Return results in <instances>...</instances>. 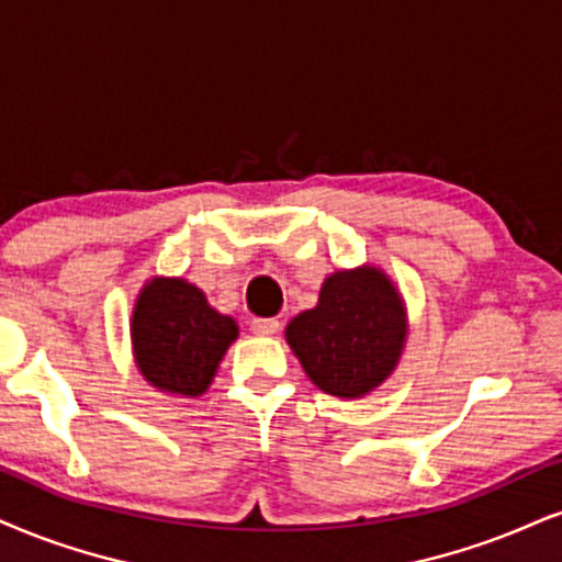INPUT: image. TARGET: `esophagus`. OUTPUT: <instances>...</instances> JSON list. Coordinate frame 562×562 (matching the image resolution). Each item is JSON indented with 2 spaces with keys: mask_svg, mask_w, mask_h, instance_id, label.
I'll return each instance as SVG.
<instances>
[{
  "mask_svg": "<svg viewBox=\"0 0 562 562\" xmlns=\"http://www.w3.org/2000/svg\"><path fill=\"white\" fill-rule=\"evenodd\" d=\"M249 328H252L255 336H273L279 330V321L276 317H255Z\"/></svg>",
  "mask_w": 562,
  "mask_h": 562,
  "instance_id": "1",
  "label": "esophagus"
}]
</instances>
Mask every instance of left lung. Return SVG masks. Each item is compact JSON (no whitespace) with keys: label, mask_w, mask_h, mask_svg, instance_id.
I'll return each instance as SVG.
<instances>
[{"label":"left lung","mask_w":562,"mask_h":562,"mask_svg":"<svg viewBox=\"0 0 562 562\" xmlns=\"http://www.w3.org/2000/svg\"><path fill=\"white\" fill-rule=\"evenodd\" d=\"M286 341L321 391L362 398L396 370L406 344V310L380 268L336 270L321 300L286 325Z\"/></svg>","instance_id":"obj_1"}]
</instances>
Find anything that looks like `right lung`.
<instances>
[{
	"mask_svg": "<svg viewBox=\"0 0 562 562\" xmlns=\"http://www.w3.org/2000/svg\"><path fill=\"white\" fill-rule=\"evenodd\" d=\"M130 334L137 370L150 385L195 398L213 383L239 328L184 279H150L137 294Z\"/></svg>",
	"mask_w": 562,
	"mask_h": 562,
	"instance_id": "right-lung-1",
	"label": "right lung"
}]
</instances>
